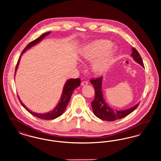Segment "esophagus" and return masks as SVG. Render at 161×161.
Masks as SVG:
<instances>
[{"instance_id":"34e87169","label":"esophagus","mask_w":161,"mask_h":161,"mask_svg":"<svg viewBox=\"0 0 161 161\" xmlns=\"http://www.w3.org/2000/svg\"><path fill=\"white\" fill-rule=\"evenodd\" d=\"M81 84V86H87L88 84V82L87 81H83Z\"/></svg>"}]
</instances>
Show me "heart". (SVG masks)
Masks as SVG:
<instances>
[{"label":"heart","mask_w":161,"mask_h":161,"mask_svg":"<svg viewBox=\"0 0 161 161\" xmlns=\"http://www.w3.org/2000/svg\"><path fill=\"white\" fill-rule=\"evenodd\" d=\"M110 45L109 41L99 40L87 44L81 49V58L84 61H92L91 70L96 76L105 74L114 64L118 48Z\"/></svg>","instance_id":"obj_1"}]
</instances>
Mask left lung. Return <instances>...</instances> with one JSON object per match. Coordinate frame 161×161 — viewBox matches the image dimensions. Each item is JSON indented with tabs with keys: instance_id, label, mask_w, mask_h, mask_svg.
Returning <instances> with one entry per match:
<instances>
[{
	"instance_id": "left-lung-1",
	"label": "left lung",
	"mask_w": 161,
	"mask_h": 161,
	"mask_svg": "<svg viewBox=\"0 0 161 161\" xmlns=\"http://www.w3.org/2000/svg\"><path fill=\"white\" fill-rule=\"evenodd\" d=\"M131 51L132 53L131 57L133 58V59L144 68L142 58L137 50L135 47H132ZM90 81L91 83L93 85L95 93V98L91 103L92 110L95 115L101 119L107 121H114L117 119H122L133 112L139 106V103L128 109L123 110H114L109 107L103 98L102 90L103 77H100L97 79H91Z\"/></svg>"
}]
</instances>
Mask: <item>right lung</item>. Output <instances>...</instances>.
<instances>
[{
    "label": "right lung",
    "instance_id": "add662e5",
    "mask_svg": "<svg viewBox=\"0 0 161 161\" xmlns=\"http://www.w3.org/2000/svg\"><path fill=\"white\" fill-rule=\"evenodd\" d=\"M50 33H51V32H47L43 34L41 36H40L38 38L30 42L27 46L25 47V48L23 49V51L21 54V55L20 56V57L19 58V60L17 61V66H16V68H15V75L16 70L18 68V66L19 64V62H20V60L22 55L25 51H26L28 49H30L31 47L37 45L41 40H42L43 38H45L47 35H49ZM80 83H81V80H80V78H76V79L70 78V79L68 80L66 82V83L64 84V86L63 87L61 98H60V100H59V102H58V104L54 108L53 110H51V111H50L47 113L38 114V113H36V112H32L31 110L28 109L27 107L23 104V103L20 101V98H19V97H18V98H19V100L20 101L21 104L23 106V107L28 112H30L31 114L34 115V116L37 117L38 118H40V119H45V120L53 119H55V118L59 117L60 116H61L64 113L68 103H69L72 93L74 92V91L75 90V89H76L78 86H79L80 85Z\"/></svg>",
    "mask_w": 161,
    "mask_h": 161
}]
</instances>
